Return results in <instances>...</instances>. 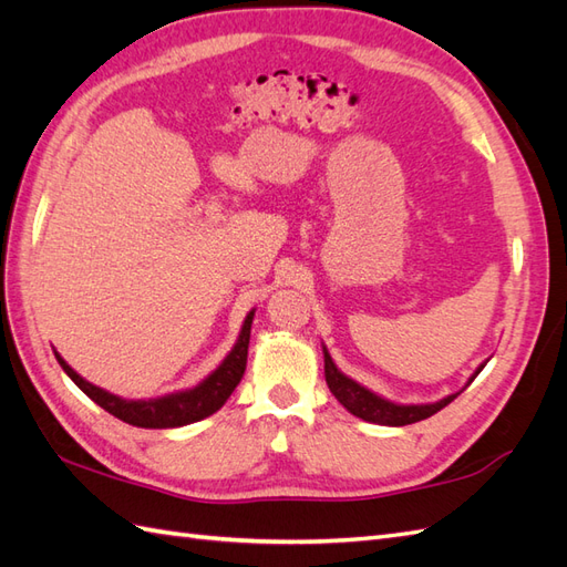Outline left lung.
Masks as SVG:
<instances>
[{
	"label": "left lung",
	"mask_w": 567,
	"mask_h": 567,
	"mask_svg": "<svg viewBox=\"0 0 567 567\" xmlns=\"http://www.w3.org/2000/svg\"><path fill=\"white\" fill-rule=\"evenodd\" d=\"M326 357V383L330 388V393L338 398V402L347 412H352L354 416L364 419V422L371 424H381V426H408L414 422H422V419L433 416L435 412H441L443 408H447L457 395H447L441 402L433 404H395L388 402L379 395H373L371 390H367L364 385L354 383L352 379H347L344 373L338 371V367L332 364L330 354L323 350ZM486 364H482L476 369V373L472 379H476L478 371H482Z\"/></svg>",
	"instance_id": "left-lung-1"
}]
</instances>
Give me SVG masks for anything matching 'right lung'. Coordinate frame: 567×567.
I'll use <instances>...</instances> for the list:
<instances>
[{"label":"right lung","instance_id":"right-lung-1","mask_svg":"<svg viewBox=\"0 0 567 567\" xmlns=\"http://www.w3.org/2000/svg\"><path fill=\"white\" fill-rule=\"evenodd\" d=\"M251 321H254V311L246 316L235 350L227 354L223 364L217 367L200 385H196L194 390H186V393H174V395L148 400V402L122 400L117 395L105 393L103 388H95L93 383L83 381L60 354L54 352V357L60 361V367L66 371L69 379L112 416H117L122 422L138 429H174V426H186L210 416L213 412L223 408L231 393H235V388L239 385L246 369V357H249Z\"/></svg>","mask_w":567,"mask_h":567}]
</instances>
